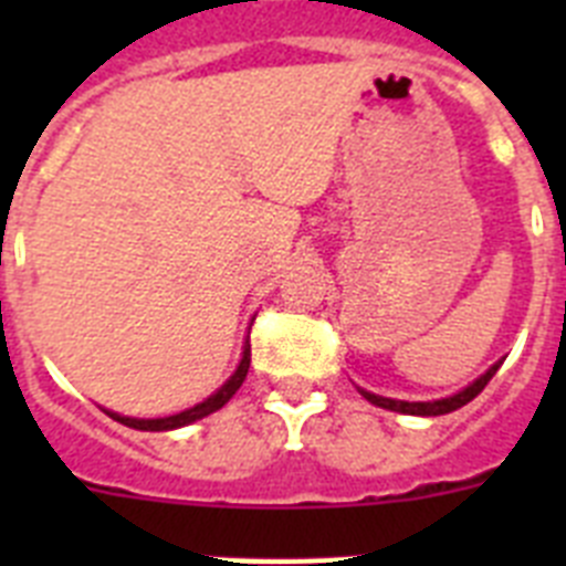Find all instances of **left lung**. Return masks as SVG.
Masks as SVG:
<instances>
[{"instance_id":"1","label":"left lung","mask_w":566,"mask_h":566,"mask_svg":"<svg viewBox=\"0 0 566 566\" xmlns=\"http://www.w3.org/2000/svg\"><path fill=\"white\" fill-rule=\"evenodd\" d=\"M499 365H502V359H499L496 365H490L488 371H484L479 379H473V382H470L468 388H462V391L453 394V397L433 399V402H405V399L377 397V394L363 391V388H359V394H363V397L368 399V402H371V405H379V408H385V411L411 413V417H442V413H451V411H457V408H462V405H468L470 399H476L479 394L484 391V385H488L490 379H493V374L499 371Z\"/></svg>"}]
</instances>
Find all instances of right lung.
<instances>
[{
	"instance_id": "1",
	"label": "right lung",
	"mask_w": 566,
	"mask_h": 566,
	"mask_svg": "<svg viewBox=\"0 0 566 566\" xmlns=\"http://www.w3.org/2000/svg\"><path fill=\"white\" fill-rule=\"evenodd\" d=\"M249 363H252V345H249V339H247L238 371H234L232 377H229L227 382H223L221 388L212 394V397L203 399V402H198L195 408H187V411H181V413H172V417H161V419H133V417H122V413L107 411V417H113L115 422L127 424V428H135V431H172V428H184V424L198 422V419L209 417V413L221 411L223 405H227L229 399L234 397V391H238L240 385H243V379H247Z\"/></svg>"
}]
</instances>
